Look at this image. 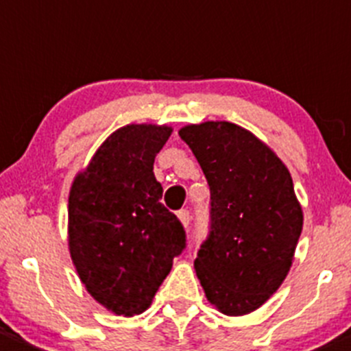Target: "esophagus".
Listing matches in <instances>:
<instances>
[{"mask_svg":"<svg viewBox=\"0 0 351 351\" xmlns=\"http://www.w3.org/2000/svg\"><path fill=\"white\" fill-rule=\"evenodd\" d=\"M178 218L183 223V227H189V225H191V211H189V209H180Z\"/></svg>","mask_w":351,"mask_h":351,"instance_id":"esophagus-1","label":"esophagus"}]
</instances>
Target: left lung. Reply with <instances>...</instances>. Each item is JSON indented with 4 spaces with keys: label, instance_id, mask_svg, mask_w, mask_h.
I'll return each mask as SVG.
<instances>
[{
    "label": "left lung",
    "instance_id": "left-lung-1",
    "mask_svg": "<svg viewBox=\"0 0 351 351\" xmlns=\"http://www.w3.org/2000/svg\"><path fill=\"white\" fill-rule=\"evenodd\" d=\"M208 180L209 232L197 250L206 298L245 315L279 289L293 263L303 213L282 160L244 128L208 121L180 130Z\"/></svg>",
    "mask_w": 351,
    "mask_h": 351
}]
</instances>
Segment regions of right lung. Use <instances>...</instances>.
Segmentation results:
<instances>
[{
  "instance_id": "right-lung-1",
  "label": "right lung",
  "mask_w": 351,
  "mask_h": 351,
  "mask_svg": "<svg viewBox=\"0 0 351 351\" xmlns=\"http://www.w3.org/2000/svg\"><path fill=\"white\" fill-rule=\"evenodd\" d=\"M169 135L168 126L119 128L72 183L71 258L88 293L116 315L145 312L186 247L185 228L160 202L154 176Z\"/></svg>"
}]
</instances>
